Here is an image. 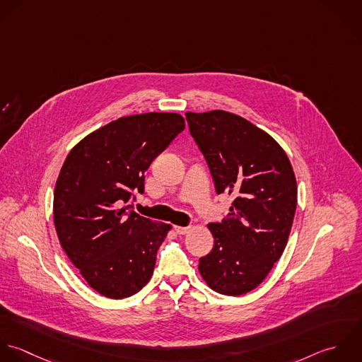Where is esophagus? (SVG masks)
Listing matches in <instances>:
<instances>
[{
	"instance_id": "esophagus-1",
	"label": "esophagus",
	"mask_w": 362,
	"mask_h": 362,
	"mask_svg": "<svg viewBox=\"0 0 362 362\" xmlns=\"http://www.w3.org/2000/svg\"><path fill=\"white\" fill-rule=\"evenodd\" d=\"M177 235H186L190 230V226H175Z\"/></svg>"
}]
</instances>
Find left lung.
Returning a JSON list of instances; mask_svg holds the SVG:
<instances>
[{"instance_id":"1","label":"left lung","mask_w":362,"mask_h":362,"mask_svg":"<svg viewBox=\"0 0 362 362\" xmlns=\"http://www.w3.org/2000/svg\"><path fill=\"white\" fill-rule=\"evenodd\" d=\"M218 194L235 197L228 218L209 223L213 250L199 272L216 292L256 288L281 257L296 210V179L280 144L246 119L225 112L186 113Z\"/></svg>"}]
</instances>
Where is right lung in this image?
<instances>
[{
    "mask_svg": "<svg viewBox=\"0 0 362 362\" xmlns=\"http://www.w3.org/2000/svg\"><path fill=\"white\" fill-rule=\"evenodd\" d=\"M185 130L177 113L120 117L88 134L67 155L56 182L53 214L62 247L103 296L123 299L149 281L170 225L130 211L144 193L152 160Z\"/></svg>",
    "mask_w": 362,
    "mask_h": 362,
    "instance_id": "add662e5",
    "label": "right lung"
}]
</instances>
